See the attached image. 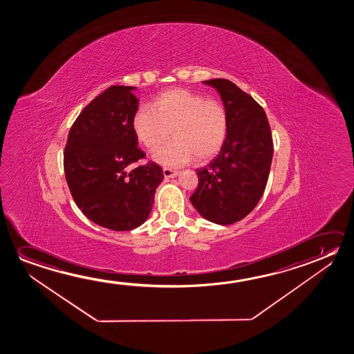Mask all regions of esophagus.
Returning a JSON list of instances; mask_svg holds the SVG:
<instances>
[{"instance_id": "34e87169", "label": "esophagus", "mask_w": 354, "mask_h": 354, "mask_svg": "<svg viewBox=\"0 0 354 354\" xmlns=\"http://www.w3.org/2000/svg\"><path fill=\"white\" fill-rule=\"evenodd\" d=\"M178 174V171H174V169H163V176H165V178H174Z\"/></svg>"}]
</instances>
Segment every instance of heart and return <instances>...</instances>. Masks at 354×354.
Listing matches in <instances>:
<instances>
[{"label":"heart","mask_w":354,"mask_h":354,"mask_svg":"<svg viewBox=\"0 0 354 354\" xmlns=\"http://www.w3.org/2000/svg\"><path fill=\"white\" fill-rule=\"evenodd\" d=\"M131 127L138 140L149 151H156L172 131L174 139L153 156L158 162L180 167L214 158L229 133V114L216 100L183 88L165 91L150 106H141Z\"/></svg>","instance_id":"heart-1"}]
</instances>
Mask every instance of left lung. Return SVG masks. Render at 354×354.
<instances>
[{
	"mask_svg": "<svg viewBox=\"0 0 354 354\" xmlns=\"http://www.w3.org/2000/svg\"><path fill=\"white\" fill-rule=\"evenodd\" d=\"M219 92L229 114V133L219 155L196 169L191 203L204 219L230 225L251 213L263 196L273 158L263 108L229 80L204 81Z\"/></svg>",
	"mask_w": 354,
	"mask_h": 354,
	"instance_id": "left-lung-1",
	"label": "left lung"
}]
</instances>
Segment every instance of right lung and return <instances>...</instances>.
Here are the masks:
<instances>
[{"label":"right lung","mask_w":354,"mask_h":354,"mask_svg":"<svg viewBox=\"0 0 354 354\" xmlns=\"http://www.w3.org/2000/svg\"><path fill=\"white\" fill-rule=\"evenodd\" d=\"M136 87L111 86L84 108L68 133L64 169L73 201L95 224L129 231L145 223L162 169L149 162L131 127Z\"/></svg>","instance_id":"add662e5"}]
</instances>
